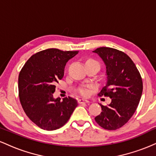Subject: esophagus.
I'll return each instance as SVG.
<instances>
[{
  "label": "esophagus",
  "instance_id": "34e87169",
  "mask_svg": "<svg viewBox=\"0 0 156 156\" xmlns=\"http://www.w3.org/2000/svg\"><path fill=\"white\" fill-rule=\"evenodd\" d=\"M78 103H88L89 101L86 99H79L78 100Z\"/></svg>",
  "mask_w": 156,
  "mask_h": 156
}]
</instances>
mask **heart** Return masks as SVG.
I'll return each instance as SVG.
<instances>
[{
    "mask_svg": "<svg viewBox=\"0 0 156 156\" xmlns=\"http://www.w3.org/2000/svg\"><path fill=\"white\" fill-rule=\"evenodd\" d=\"M91 62H96V63H98V62H96V61L93 60V59H89L87 61V62H86V64L87 63H91ZM79 92L80 94H81V95L83 96H89V94H90V92H89V90L88 89H86V88H83V89H80L79 90Z\"/></svg>",
    "mask_w": 156,
    "mask_h": 156,
    "instance_id": "obj_1",
    "label": "heart"
}]
</instances>
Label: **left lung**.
<instances>
[{
	"label": "left lung",
	"instance_id": "obj_1",
	"mask_svg": "<svg viewBox=\"0 0 156 156\" xmlns=\"http://www.w3.org/2000/svg\"><path fill=\"white\" fill-rule=\"evenodd\" d=\"M93 52L106 67V84L98 94L112 99L108 105L100 104L102 112L94 119L104 129L117 130L128 122L136 110L142 94V79L135 64L123 52L107 47Z\"/></svg>",
	"mask_w": 156,
	"mask_h": 156
}]
</instances>
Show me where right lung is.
<instances>
[{"label":"right lung","mask_w":156,"mask_h":156,"mask_svg":"<svg viewBox=\"0 0 156 156\" xmlns=\"http://www.w3.org/2000/svg\"><path fill=\"white\" fill-rule=\"evenodd\" d=\"M78 53L56 48L39 51L31 55L20 73V101L28 117L42 129L60 128L78 105L70 97L61 101L53 95L55 84L63 78L66 64Z\"/></svg>","instance_id":"right-lung-1"}]
</instances>
